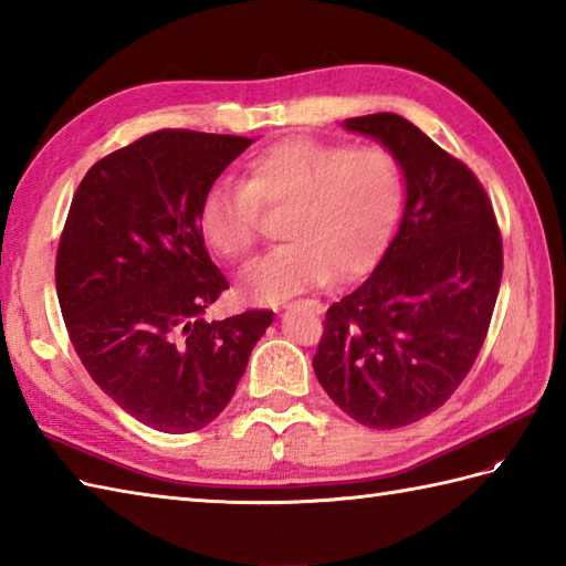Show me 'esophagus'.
Returning a JSON list of instances; mask_svg holds the SVG:
<instances>
[{
    "instance_id": "esophagus-1",
    "label": "esophagus",
    "mask_w": 566,
    "mask_h": 566,
    "mask_svg": "<svg viewBox=\"0 0 566 566\" xmlns=\"http://www.w3.org/2000/svg\"><path fill=\"white\" fill-rule=\"evenodd\" d=\"M311 308H314V311H318V314H321V311H323V304L321 302H306Z\"/></svg>"
}]
</instances>
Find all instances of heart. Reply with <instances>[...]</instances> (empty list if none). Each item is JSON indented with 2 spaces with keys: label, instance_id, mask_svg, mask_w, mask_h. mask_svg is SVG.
Returning <instances> with one entry per match:
<instances>
[{
  "label": "heart",
  "instance_id": "1",
  "mask_svg": "<svg viewBox=\"0 0 566 566\" xmlns=\"http://www.w3.org/2000/svg\"><path fill=\"white\" fill-rule=\"evenodd\" d=\"M401 199V167L387 148L294 136L255 155L240 187L213 185L199 231L223 260L243 262L262 235V211L284 213L280 233L290 243L243 274L248 298L280 302L331 276H363L387 245Z\"/></svg>",
  "mask_w": 566,
  "mask_h": 566
}]
</instances>
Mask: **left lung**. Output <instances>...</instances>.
I'll return each mask as SVG.
<instances>
[{"label":"left lung","instance_id":"1","mask_svg":"<svg viewBox=\"0 0 566 566\" xmlns=\"http://www.w3.org/2000/svg\"><path fill=\"white\" fill-rule=\"evenodd\" d=\"M343 126L394 155L406 207L375 272L328 308L314 371L357 423L394 430L438 411L472 369L501 286V231L476 175L403 116Z\"/></svg>","mask_w":566,"mask_h":566}]
</instances>
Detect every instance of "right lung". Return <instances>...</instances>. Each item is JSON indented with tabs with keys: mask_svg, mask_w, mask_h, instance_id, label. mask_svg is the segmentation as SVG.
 <instances>
[{
	"mask_svg": "<svg viewBox=\"0 0 566 566\" xmlns=\"http://www.w3.org/2000/svg\"><path fill=\"white\" fill-rule=\"evenodd\" d=\"M250 143L182 128L143 136L90 167L60 235L55 286L75 353L109 399L160 432L209 426L274 318H203L228 280L199 207Z\"/></svg>",
	"mask_w": 566,
	"mask_h": 566,
	"instance_id": "right-lung-1",
	"label": "right lung"
}]
</instances>
